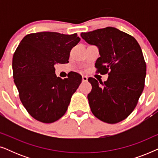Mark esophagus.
<instances>
[{
	"mask_svg": "<svg viewBox=\"0 0 158 158\" xmlns=\"http://www.w3.org/2000/svg\"><path fill=\"white\" fill-rule=\"evenodd\" d=\"M82 81H83V82H87L88 77L85 76V75H82Z\"/></svg>",
	"mask_w": 158,
	"mask_h": 158,
	"instance_id": "esophagus-1",
	"label": "esophagus"
}]
</instances>
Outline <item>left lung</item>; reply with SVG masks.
<instances>
[{
  "mask_svg": "<svg viewBox=\"0 0 158 158\" xmlns=\"http://www.w3.org/2000/svg\"><path fill=\"white\" fill-rule=\"evenodd\" d=\"M81 35L98 47L101 57L95 63L96 73L109 75L101 85L94 77L88 79L92 85L88 95L90 110L102 122H119L134 111L143 91L146 63L141 47L132 36L114 27Z\"/></svg>",
  "mask_w": 158,
  "mask_h": 158,
  "instance_id": "1",
  "label": "left lung"
}]
</instances>
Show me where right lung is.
<instances>
[{"instance_id": "1", "label": "right lung", "mask_w": 158, "mask_h": 158, "mask_svg": "<svg viewBox=\"0 0 158 158\" xmlns=\"http://www.w3.org/2000/svg\"><path fill=\"white\" fill-rule=\"evenodd\" d=\"M80 40L77 34L32 33L23 38L15 51L13 76L19 98L28 113L39 122L60 119L81 83L82 76L77 73L62 79L56 76L54 67L69 62L71 49Z\"/></svg>"}]
</instances>
